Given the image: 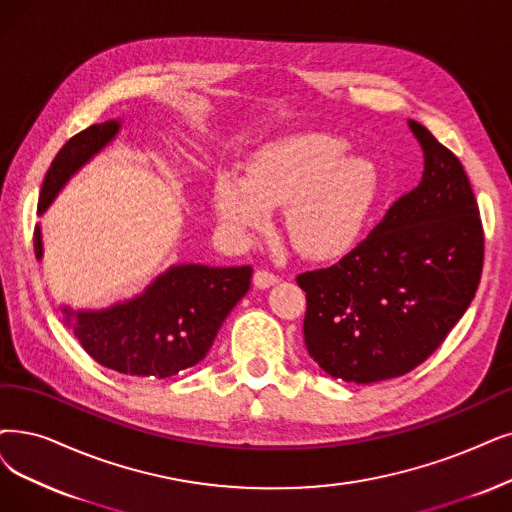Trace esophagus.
<instances>
[{"mask_svg": "<svg viewBox=\"0 0 512 512\" xmlns=\"http://www.w3.org/2000/svg\"><path fill=\"white\" fill-rule=\"evenodd\" d=\"M277 281H279L277 275H273V273H269V271H264V269H260V271L254 273V285H256L258 290H267V288H271V285H275Z\"/></svg>", "mask_w": 512, "mask_h": 512, "instance_id": "obj_1", "label": "esophagus"}]
</instances>
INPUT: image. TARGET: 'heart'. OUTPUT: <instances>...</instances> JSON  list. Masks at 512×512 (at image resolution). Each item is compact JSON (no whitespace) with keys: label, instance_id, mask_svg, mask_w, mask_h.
<instances>
[{"label":"heart","instance_id":"heart-1","mask_svg":"<svg viewBox=\"0 0 512 512\" xmlns=\"http://www.w3.org/2000/svg\"><path fill=\"white\" fill-rule=\"evenodd\" d=\"M349 151L327 132L281 136L260 147L248 178L222 170L212 203L220 224L237 241H250L285 203V231L309 258H332L357 241L378 189L376 163Z\"/></svg>","mask_w":512,"mask_h":512}]
</instances>
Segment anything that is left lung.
Instances as JSON below:
<instances>
[{"label": "left lung", "instance_id": "8db88e82", "mask_svg": "<svg viewBox=\"0 0 512 512\" xmlns=\"http://www.w3.org/2000/svg\"><path fill=\"white\" fill-rule=\"evenodd\" d=\"M420 185L397 199L334 267L296 277L306 292L304 344L325 374L370 384L433 355L475 298L483 229L458 157L418 121Z\"/></svg>", "mask_w": 512, "mask_h": 512}]
</instances>
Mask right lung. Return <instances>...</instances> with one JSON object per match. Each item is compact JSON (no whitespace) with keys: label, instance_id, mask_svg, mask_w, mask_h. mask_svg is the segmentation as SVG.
Instances as JSON below:
<instances>
[{"label":"right lung","instance_id":"add662e5","mask_svg":"<svg viewBox=\"0 0 512 512\" xmlns=\"http://www.w3.org/2000/svg\"><path fill=\"white\" fill-rule=\"evenodd\" d=\"M121 130L119 119L94 124L58 151L39 193L42 216L56 195ZM35 258H44L42 227H35ZM252 267H206L182 262L159 273L134 298L107 309H73L60 304L63 321L84 351L126 376L168 378L208 355L222 321L248 294Z\"/></svg>","mask_w":512,"mask_h":512}]
</instances>
